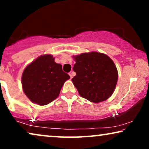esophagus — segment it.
<instances>
[{"label": "esophagus", "mask_w": 149, "mask_h": 149, "mask_svg": "<svg viewBox=\"0 0 149 149\" xmlns=\"http://www.w3.org/2000/svg\"><path fill=\"white\" fill-rule=\"evenodd\" d=\"M69 75H70V78L72 79V77H73V76H74V72H73L72 71V72H69Z\"/></svg>", "instance_id": "obj_1"}]
</instances>
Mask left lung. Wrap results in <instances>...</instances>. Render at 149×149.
<instances>
[{
    "label": "left lung",
    "mask_w": 149,
    "mask_h": 149,
    "mask_svg": "<svg viewBox=\"0 0 149 149\" xmlns=\"http://www.w3.org/2000/svg\"><path fill=\"white\" fill-rule=\"evenodd\" d=\"M73 70L76 76L72 83L83 98L98 103L111 96L118 79L113 61L107 55L98 52L81 54L74 56Z\"/></svg>",
    "instance_id": "left-lung-1"
}]
</instances>
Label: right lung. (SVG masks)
I'll return each instance as SVG.
<instances>
[{"instance_id":"1","label":"right lung","mask_w":149,"mask_h":149,"mask_svg":"<svg viewBox=\"0 0 149 149\" xmlns=\"http://www.w3.org/2000/svg\"><path fill=\"white\" fill-rule=\"evenodd\" d=\"M70 76L55 62L52 55L40 56L24 70L23 90L32 102L46 105L56 99L65 81Z\"/></svg>"}]
</instances>
